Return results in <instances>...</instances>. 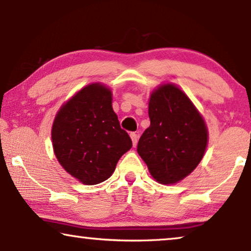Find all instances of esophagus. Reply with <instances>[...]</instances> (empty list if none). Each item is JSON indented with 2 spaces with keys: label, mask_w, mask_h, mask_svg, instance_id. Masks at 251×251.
<instances>
[{
  "label": "esophagus",
  "mask_w": 251,
  "mask_h": 251,
  "mask_svg": "<svg viewBox=\"0 0 251 251\" xmlns=\"http://www.w3.org/2000/svg\"><path fill=\"white\" fill-rule=\"evenodd\" d=\"M130 137H131L133 146H136L137 145V142H138V135H137L136 132H131V133H130Z\"/></svg>",
  "instance_id": "obj_1"
}]
</instances>
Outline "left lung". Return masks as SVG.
Here are the masks:
<instances>
[{"label": "left lung", "mask_w": 251, "mask_h": 251, "mask_svg": "<svg viewBox=\"0 0 251 251\" xmlns=\"http://www.w3.org/2000/svg\"><path fill=\"white\" fill-rule=\"evenodd\" d=\"M151 126L139 138L137 152L154 179L175 184L193 171L203 156L208 132L203 119L186 95L164 84L151 95Z\"/></svg>", "instance_id": "obj_1"}]
</instances>
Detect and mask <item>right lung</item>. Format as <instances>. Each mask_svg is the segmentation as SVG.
I'll list each match as a JSON object with an SVG mask.
<instances>
[{
  "instance_id": "1",
  "label": "right lung",
  "mask_w": 251,
  "mask_h": 251,
  "mask_svg": "<svg viewBox=\"0 0 251 251\" xmlns=\"http://www.w3.org/2000/svg\"><path fill=\"white\" fill-rule=\"evenodd\" d=\"M51 137L59 163L87 185L111 177L132 146L112 108L111 90L99 83L83 88L60 108Z\"/></svg>"
}]
</instances>
